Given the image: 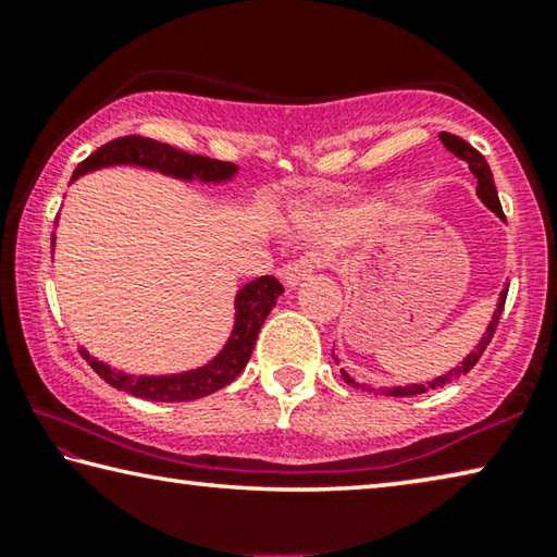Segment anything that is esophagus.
<instances>
[{"label":"esophagus","mask_w":557,"mask_h":557,"mask_svg":"<svg viewBox=\"0 0 557 557\" xmlns=\"http://www.w3.org/2000/svg\"><path fill=\"white\" fill-rule=\"evenodd\" d=\"M320 268H325V260H320V257H300V260L282 264L280 277H282V282H285L287 287H295V285H300L305 277H310L312 272L320 270Z\"/></svg>","instance_id":"esophagus-1"}]
</instances>
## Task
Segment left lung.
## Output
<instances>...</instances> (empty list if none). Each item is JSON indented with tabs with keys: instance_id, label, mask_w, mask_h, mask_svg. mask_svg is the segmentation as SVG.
Returning <instances> with one entry per match:
<instances>
[{
	"instance_id": "left-lung-1",
	"label": "left lung",
	"mask_w": 557,
	"mask_h": 557,
	"mask_svg": "<svg viewBox=\"0 0 557 557\" xmlns=\"http://www.w3.org/2000/svg\"><path fill=\"white\" fill-rule=\"evenodd\" d=\"M440 139H443V145H445L447 152H453L455 157H460L462 162H468L470 172L475 174V177H478V197L483 199V205L487 207V210H493V212L497 214V218L505 220L503 207H500V199H497V189H495V182H493V172H491V168H487L485 157L480 154L475 147H470L468 143H465L462 137H458V135H450V132H440ZM505 297H508V285H505V289L500 293V300H497V307H495V312H493V320H491V325H487L483 339H480L475 350H472V352L468 355V358H465V360L458 364V368H453L450 372H445V375H440V377H435V380H430V383H425V385L380 387V389H375V387H368V385H360V383H355V380H352L350 375H347L345 370H343V380H345L347 385H352V387H362V389H368V393H380V395H389V397H410V395H422V393H428V389H437V387H443V385H447V383H453V380H458L460 375H468V372H470L472 368H475V362H478L480 358H483L485 347L491 345V339H493V335H495L497 322H500V314H503V307H505Z\"/></svg>"
}]
</instances>
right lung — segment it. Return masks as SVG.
<instances>
[{
	"label": "right lung",
	"mask_w": 557,
	"mask_h": 557,
	"mask_svg": "<svg viewBox=\"0 0 557 557\" xmlns=\"http://www.w3.org/2000/svg\"><path fill=\"white\" fill-rule=\"evenodd\" d=\"M112 164H135V168L143 170H154L168 174L174 180L185 182H227L237 174V168L232 162H220L210 160V157L202 154H189L182 152V149L154 143L149 137H120L107 143L87 157L85 162L77 164V170L72 174V182L82 177V174L112 168ZM285 293L280 282L272 275L257 277L239 289L235 297V327H232V335L227 345L222 347L220 355L210 360L202 368L177 372V375H127V372L114 370L102 360H97L87 350H79L82 358L89 362L99 377L112 387L124 389V393L143 397V400H154V403H187L197 400V397H205L210 393H218L225 385H230L239 372L245 370L247 360H250L252 347L257 343V335H260L262 322L268 320L272 307H275L277 297Z\"/></svg>",
	"instance_id": "add662e5"
}]
</instances>
